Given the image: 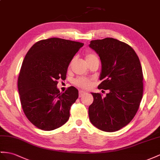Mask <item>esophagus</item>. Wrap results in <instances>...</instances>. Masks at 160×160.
<instances>
[{
	"label": "esophagus",
	"mask_w": 160,
	"mask_h": 160,
	"mask_svg": "<svg viewBox=\"0 0 160 160\" xmlns=\"http://www.w3.org/2000/svg\"><path fill=\"white\" fill-rule=\"evenodd\" d=\"M86 94H87V92L83 91H79V97H82V96L85 95Z\"/></svg>",
	"instance_id": "1"
}]
</instances>
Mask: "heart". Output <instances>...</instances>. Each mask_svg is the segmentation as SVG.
I'll list each match as a JSON object with an SVG mask.
<instances>
[{"label": "heart", "mask_w": 160, "mask_h": 160, "mask_svg": "<svg viewBox=\"0 0 160 160\" xmlns=\"http://www.w3.org/2000/svg\"><path fill=\"white\" fill-rule=\"evenodd\" d=\"M96 55H94L92 52H87V54H86V59H87V61H88L94 58H96ZM72 61H72L71 63H72ZM91 83L92 80L91 78H88L85 77H78L73 80V84H74V85H76V87L84 89L88 88L91 87Z\"/></svg>", "instance_id": "obj_1"}]
</instances>
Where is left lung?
I'll return each mask as SVG.
<instances>
[{
  "mask_svg": "<svg viewBox=\"0 0 160 160\" xmlns=\"http://www.w3.org/2000/svg\"><path fill=\"white\" fill-rule=\"evenodd\" d=\"M89 47L99 54L102 63L98 88L109 91L105 97L92 93L90 120L105 132H116L129 124L140 106L143 94L140 60L130 45L115 38L91 40Z\"/></svg>",
  "mask_w": 160,
  "mask_h": 160,
  "instance_id": "1",
  "label": "left lung"
}]
</instances>
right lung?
Returning <instances> with one entry per match:
<instances>
[{"instance_id": "1", "label": "right lung", "mask_w": 160, "mask_h": 160, "mask_svg": "<svg viewBox=\"0 0 160 160\" xmlns=\"http://www.w3.org/2000/svg\"><path fill=\"white\" fill-rule=\"evenodd\" d=\"M83 43L59 38L41 40L24 58L18 87L26 118L38 128L50 131L69 118V110L78 97L73 87L60 92L58 80H65L68 68Z\"/></svg>"}]
</instances>
